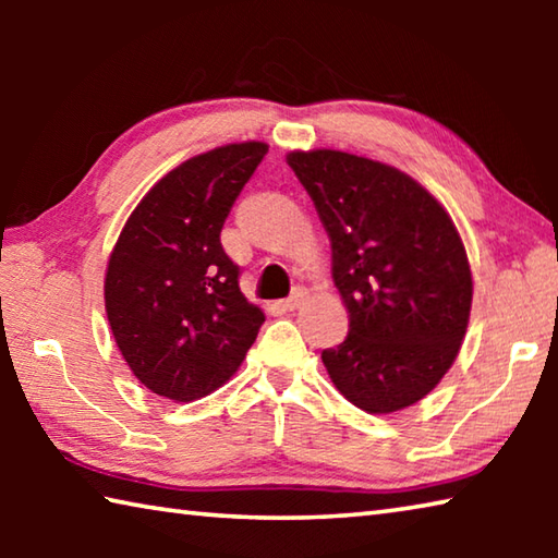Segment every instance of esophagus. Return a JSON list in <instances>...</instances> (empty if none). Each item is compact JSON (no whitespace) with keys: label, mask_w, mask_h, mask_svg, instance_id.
Masks as SVG:
<instances>
[{"label":"esophagus","mask_w":558,"mask_h":558,"mask_svg":"<svg viewBox=\"0 0 558 558\" xmlns=\"http://www.w3.org/2000/svg\"><path fill=\"white\" fill-rule=\"evenodd\" d=\"M302 302H305V290L302 288H298L295 292H292L290 298H286V300H280L278 302V307L282 310V313H292V310H298Z\"/></svg>","instance_id":"obj_1"}]
</instances>
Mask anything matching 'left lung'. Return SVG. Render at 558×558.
<instances>
[{
	"label": "left lung",
	"mask_w": 558,
	"mask_h": 558,
	"mask_svg": "<svg viewBox=\"0 0 558 558\" xmlns=\"http://www.w3.org/2000/svg\"><path fill=\"white\" fill-rule=\"evenodd\" d=\"M332 241V278L349 335L323 352L329 379L369 413L436 389L468 329L472 278L446 209L418 182L374 159L290 153Z\"/></svg>",
	"instance_id": "8db88e82"
}]
</instances>
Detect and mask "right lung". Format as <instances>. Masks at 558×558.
Listing matches in <instances>:
<instances>
[{
	"mask_svg": "<svg viewBox=\"0 0 558 558\" xmlns=\"http://www.w3.org/2000/svg\"><path fill=\"white\" fill-rule=\"evenodd\" d=\"M266 155L268 145L241 143L186 159L149 189L112 251L110 329L140 384L165 399L219 389L266 323L221 245L223 221Z\"/></svg>",
	"mask_w": 558,
	"mask_h": 558,
	"instance_id": "add662e5",
	"label": "right lung"
}]
</instances>
